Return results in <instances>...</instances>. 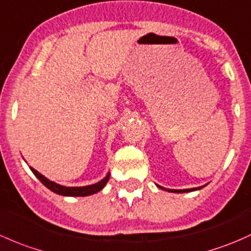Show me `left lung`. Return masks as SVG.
Returning a JSON list of instances; mask_svg holds the SVG:
<instances>
[{
	"label": "left lung",
	"instance_id": "left-lung-1",
	"mask_svg": "<svg viewBox=\"0 0 251 251\" xmlns=\"http://www.w3.org/2000/svg\"><path fill=\"white\" fill-rule=\"evenodd\" d=\"M159 188L163 189V190H167L168 192H178V194H180V192H190V191H195V190H200L203 186H200V188H194V189H185V190H171V189H165L162 188V186H159Z\"/></svg>",
	"mask_w": 251,
	"mask_h": 251
}]
</instances>
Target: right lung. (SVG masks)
Masks as SVG:
<instances>
[{"label":"right lung","instance_id":"obj_1","mask_svg":"<svg viewBox=\"0 0 251 251\" xmlns=\"http://www.w3.org/2000/svg\"><path fill=\"white\" fill-rule=\"evenodd\" d=\"M31 171H32L33 174L37 176V178L39 179V180L42 181V183L44 184V185L47 186L49 190H51L52 192H55V194L57 195H62V196H89V195H92V194H96V192H99L100 190H102L104 188V185L107 184V181L109 180V176L110 174L108 173L107 176H105V178L102 179L101 181H99V183L96 184H92V185H88V186H73V188H68V186H62L60 185V184H56L54 183V181L49 180L48 178H46L44 176H42L41 173L37 172L35 168L30 167Z\"/></svg>","mask_w":251,"mask_h":251}]
</instances>
